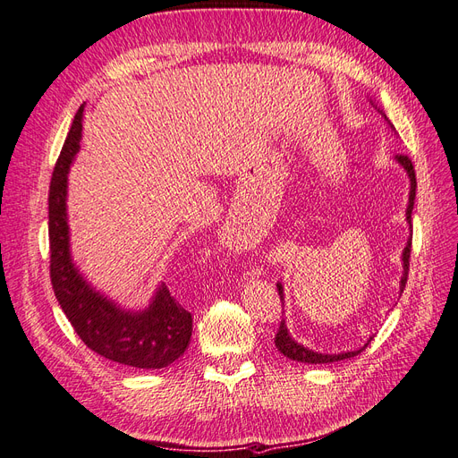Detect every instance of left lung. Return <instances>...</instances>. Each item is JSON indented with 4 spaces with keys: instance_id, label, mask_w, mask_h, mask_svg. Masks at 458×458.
Here are the masks:
<instances>
[{
    "instance_id": "obj_1",
    "label": "left lung",
    "mask_w": 458,
    "mask_h": 458,
    "mask_svg": "<svg viewBox=\"0 0 458 458\" xmlns=\"http://www.w3.org/2000/svg\"><path fill=\"white\" fill-rule=\"evenodd\" d=\"M395 159L400 161V164L403 165V169L409 173V179H411V191H409V205H407V220L411 225V213H412V205H415V190H417V174H415V167H412V161L409 159V156H403V154H397ZM411 242H412V235L409 238L405 249H403V277H402V293L405 289V284H407V276H409V259H411ZM277 291H279V299L284 301V287L282 284H277ZM276 348L284 353L285 358L293 360V361H301V363H333V361H341V360H348V358H353L358 356V353H361L367 344L371 343V338H369L367 344L360 350H353V352H343V353H318L314 350H308L304 346H301L299 343H294L291 335L287 333V327H285V319L279 321V327H277V333H276Z\"/></svg>"
}]
</instances>
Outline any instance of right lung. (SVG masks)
Here are the masks:
<instances>
[{
	"label": "right lung",
	"instance_id": "right-lung-1",
	"mask_svg": "<svg viewBox=\"0 0 458 458\" xmlns=\"http://www.w3.org/2000/svg\"><path fill=\"white\" fill-rule=\"evenodd\" d=\"M83 106L73 117L49 186V276L55 297L87 348L115 363L161 369L179 360L191 336V314L165 284L144 312H123L100 297L73 268L68 249L66 174L81 140Z\"/></svg>",
	"mask_w": 458,
	"mask_h": 458
}]
</instances>
